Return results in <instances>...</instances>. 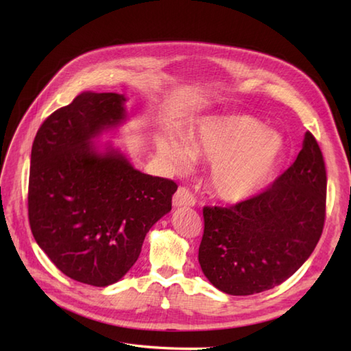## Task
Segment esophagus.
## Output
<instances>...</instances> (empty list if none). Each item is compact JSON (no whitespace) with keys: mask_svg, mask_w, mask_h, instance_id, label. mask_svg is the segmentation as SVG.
Listing matches in <instances>:
<instances>
[{"mask_svg":"<svg viewBox=\"0 0 351 351\" xmlns=\"http://www.w3.org/2000/svg\"><path fill=\"white\" fill-rule=\"evenodd\" d=\"M196 204L195 196L191 195V191L185 187L178 189L173 195V205L175 206H193Z\"/></svg>","mask_w":351,"mask_h":351,"instance_id":"esophagus-1","label":"esophagus"}]
</instances>
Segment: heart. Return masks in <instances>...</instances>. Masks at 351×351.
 <instances>
[{"label": "heart", "mask_w": 351, "mask_h": 351, "mask_svg": "<svg viewBox=\"0 0 351 351\" xmlns=\"http://www.w3.org/2000/svg\"><path fill=\"white\" fill-rule=\"evenodd\" d=\"M160 154L175 169H185L193 156L213 162L211 185L228 202H243L270 182L285 151L278 132L250 116H226L206 121L184 145L166 136Z\"/></svg>", "instance_id": "obj_1"}]
</instances>
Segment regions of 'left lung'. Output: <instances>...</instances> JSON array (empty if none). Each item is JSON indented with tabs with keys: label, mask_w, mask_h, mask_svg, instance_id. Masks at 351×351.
<instances>
[{
	"label": "left lung",
	"mask_w": 351,
	"mask_h": 351,
	"mask_svg": "<svg viewBox=\"0 0 351 351\" xmlns=\"http://www.w3.org/2000/svg\"><path fill=\"white\" fill-rule=\"evenodd\" d=\"M326 164L304 134L295 161L267 190L230 206H204L199 264L215 288L250 295L280 285L303 265L323 234Z\"/></svg>",
	"instance_id": "1"
}]
</instances>
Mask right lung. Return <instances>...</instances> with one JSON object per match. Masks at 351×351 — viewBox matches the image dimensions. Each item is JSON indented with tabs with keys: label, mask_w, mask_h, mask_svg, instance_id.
<instances>
[{
	"label": "right lung",
	"mask_w": 351,
	"mask_h": 351,
	"mask_svg": "<svg viewBox=\"0 0 351 351\" xmlns=\"http://www.w3.org/2000/svg\"><path fill=\"white\" fill-rule=\"evenodd\" d=\"M123 95L83 92L49 114L32 147L28 220L58 270L93 287L122 279L145 237L171 210L176 182L134 169L114 149L90 146L125 119Z\"/></svg>",
	"instance_id": "obj_1"
}]
</instances>
